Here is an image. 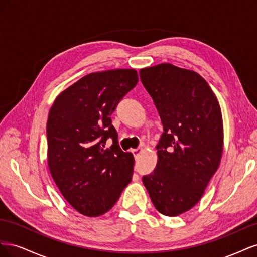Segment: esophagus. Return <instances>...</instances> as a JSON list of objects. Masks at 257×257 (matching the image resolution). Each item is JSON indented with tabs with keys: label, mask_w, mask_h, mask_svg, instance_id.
I'll use <instances>...</instances> for the list:
<instances>
[{
	"label": "esophagus",
	"mask_w": 257,
	"mask_h": 257,
	"mask_svg": "<svg viewBox=\"0 0 257 257\" xmlns=\"http://www.w3.org/2000/svg\"><path fill=\"white\" fill-rule=\"evenodd\" d=\"M142 148H136V149H133V150H132V153H133L134 154V157H135V159L138 157V155L139 154H141V152H142Z\"/></svg>",
	"instance_id": "esophagus-1"
}]
</instances>
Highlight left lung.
<instances>
[{"mask_svg":"<svg viewBox=\"0 0 257 257\" xmlns=\"http://www.w3.org/2000/svg\"><path fill=\"white\" fill-rule=\"evenodd\" d=\"M163 124L155 169L143 177L152 204L176 216L195 206L219 168L223 122L219 102L197 73L164 63L139 71Z\"/></svg>","mask_w":257,"mask_h":257,"instance_id":"left-lung-1","label":"left lung"}]
</instances>
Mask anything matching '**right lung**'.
Here are the masks:
<instances>
[{
    "instance_id": "right-lung-1",
    "label": "right lung",
    "mask_w": 257,
    "mask_h": 257,
    "mask_svg": "<svg viewBox=\"0 0 257 257\" xmlns=\"http://www.w3.org/2000/svg\"><path fill=\"white\" fill-rule=\"evenodd\" d=\"M137 82L135 69L92 73L62 92L49 111L50 174L83 215L106 213L132 180L134 157L122 151L110 115ZM108 138L113 145L106 148Z\"/></svg>"
}]
</instances>
